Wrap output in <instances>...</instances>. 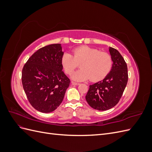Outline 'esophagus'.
<instances>
[{"mask_svg":"<svg viewBox=\"0 0 152 152\" xmlns=\"http://www.w3.org/2000/svg\"><path fill=\"white\" fill-rule=\"evenodd\" d=\"M72 85H74V86L80 85L79 83H77V82H73V81H72Z\"/></svg>","mask_w":152,"mask_h":152,"instance_id":"esophagus-1","label":"esophagus"}]
</instances>
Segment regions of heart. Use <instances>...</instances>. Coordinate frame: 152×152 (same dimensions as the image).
<instances>
[{"mask_svg": "<svg viewBox=\"0 0 152 152\" xmlns=\"http://www.w3.org/2000/svg\"><path fill=\"white\" fill-rule=\"evenodd\" d=\"M73 55L64 53L61 63L66 74L70 75L80 64L81 69L73 73L72 78L76 81L90 79L93 82L102 80L107 77L112 67V58L105 52L89 46L78 47L73 50Z\"/></svg>", "mask_w": 152, "mask_h": 152, "instance_id": "b5f03b06", "label": "heart"}]
</instances>
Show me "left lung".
<instances>
[{"mask_svg": "<svg viewBox=\"0 0 152 152\" xmlns=\"http://www.w3.org/2000/svg\"><path fill=\"white\" fill-rule=\"evenodd\" d=\"M113 65L104 79L90 85L86 96L87 103L93 108L101 111L114 107L121 98L127 80V64L118 50L109 48Z\"/></svg>", "mask_w": 152, "mask_h": 152, "instance_id": "8db88e82", "label": "left lung"}]
</instances>
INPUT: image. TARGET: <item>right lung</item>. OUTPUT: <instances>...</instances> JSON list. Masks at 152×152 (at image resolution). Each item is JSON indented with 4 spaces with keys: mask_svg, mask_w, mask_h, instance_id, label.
<instances>
[{
    "mask_svg": "<svg viewBox=\"0 0 152 152\" xmlns=\"http://www.w3.org/2000/svg\"><path fill=\"white\" fill-rule=\"evenodd\" d=\"M60 44L46 45L29 58L22 70V84L28 102L35 110L49 113L63 102L70 80L64 73Z\"/></svg>",
    "mask_w": 152,
    "mask_h": 152,
    "instance_id": "add662e5",
    "label": "right lung"
}]
</instances>
